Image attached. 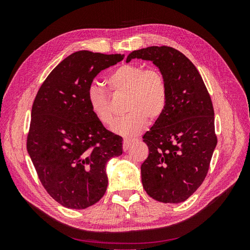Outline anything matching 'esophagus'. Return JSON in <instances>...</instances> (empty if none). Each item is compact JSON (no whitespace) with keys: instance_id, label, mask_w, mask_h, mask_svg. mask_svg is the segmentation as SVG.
<instances>
[{"instance_id":"obj_1","label":"esophagus","mask_w":250,"mask_h":250,"mask_svg":"<svg viewBox=\"0 0 250 250\" xmlns=\"http://www.w3.org/2000/svg\"><path fill=\"white\" fill-rule=\"evenodd\" d=\"M132 144H133V143H132L131 141H126V140H125V141L123 142V150L125 151V152H127V151L131 148Z\"/></svg>"}]
</instances>
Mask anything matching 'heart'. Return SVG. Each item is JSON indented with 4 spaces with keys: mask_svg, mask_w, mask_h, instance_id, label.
Instances as JSON below:
<instances>
[{
    "mask_svg": "<svg viewBox=\"0 0 250 250\" xmlns=\"http://www.w3.org/2000/svg\"><path fill=\"white\" fill-rule=\"evenodd\" d=\"M113 92L126 93V111L129 112L117 120L111 126V131L125 139L138 137L147 128L148 118H160L168 103L167 82L154 67L145 69L143 65L126 63L113 71L107 78ZM87 102L96 118L104 125L113 121V112L107 93L93 83L87 89Z\"/></svg>",
    "mask_w": 250,
    "mask_h": 250,
    "instance_id": "obj_1",
    "label": "heart"
}]
</instances>
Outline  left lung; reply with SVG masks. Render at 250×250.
<instances>
[{
  "instance_id": "1",
  "label": "left lung",
  "mask_w": 250,
  "mask_h": 250,
  "mask_svg": "<svg viewBox=\"0 0 250 250\" xmlns=\"http://www.w3.org/2000/svg\"><path fill=\"white\" fill-rule=\"evenodd\" d=\"M152 62L167 82L168 103L144 134L149 155L141 166L147 194L164 203L187 200L206 178L217 145L214 108L196 66L178 50L162 46L131 52Z\"/></svg>"
}]
</instances>
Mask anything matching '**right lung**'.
Returning <instances> with one entry per match:
<instances>
[{"label":"right lung","instance_id":"right-lung-1","mask_svg":"<svg viewBox=\"0 0 250 250\" xmlns=\"http://www.w3.org/2000/svg\"><path fill=\"white\" fill-rule=\"evenodd\" d=\"M121 54L78 51L64 58L37 92L27 150L42 185L59 204L83 209L106 192V164L122 154V138L90 110L87 89Z\"/></svg>","mask_w":250,"mask_h":250}]
</instances>
